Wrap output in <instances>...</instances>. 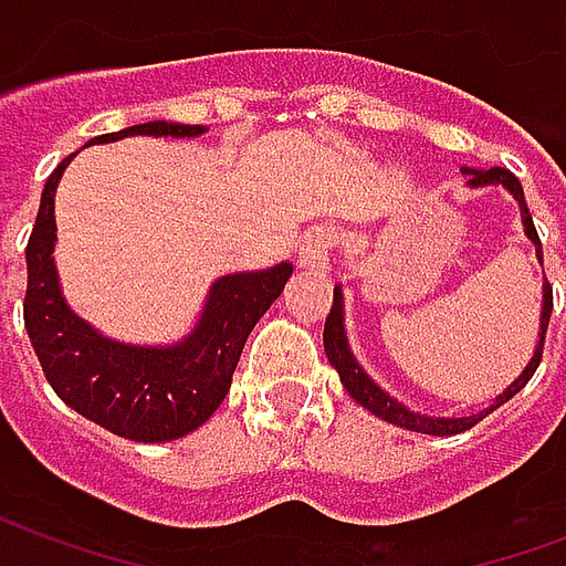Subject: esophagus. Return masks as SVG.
Masks as SVG:
<instances>
[{"mask_svg":"<svg viewBox=\"0 0 566 566\" xmlns=\"http://www.w3.org/2000/svg\"><path fill=\"white\" fill-rule=\"evenodd\" d=\"M333 245H336V235L327 230V227H318L306 235V242L300 245V270L312 272V275H324L327 272V263H331Z\"/></svg>","mask_w":566,"mask_h":566,"instance_id":"34e87169","label":"esophagus"}]
</instances>
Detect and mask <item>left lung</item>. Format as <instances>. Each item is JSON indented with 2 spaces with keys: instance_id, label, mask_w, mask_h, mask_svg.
I'll return each instance as SVG.
<instances>
[{
  "instance_id": "obj_1",
  "label": "left lung",
  "mask_w": 566,
  "mask_h": 566,
  "mask_svg": "<svg viewBox=\"0 0 566 566\" xmlns=\"http://www.w3.org/2000/svg\"><path fill=\"white\" fill-rule=\"evenodd\" d=\"M463 172L470 175V185L482 187V185H503L510 190L512 197L518 199V206H522V221H524V233L527 239H534L536 242V254L543 260V245H539V235H536L534 218H531V209H527V202H524V190L522 181L510 172V169H503V166H494V169H485V172H470V169H463ZM548 318H552V284L546 282V291H543V318H539V345H536L534 357H531V364L524 369L518 379L512 381L506 391L500 394L494 403L488 406L485 412H479V416H467V418H427L418 416V412H409L406 406H400L397 400H391L388 394L381 391L376 381L369 379L364 369L357 367V360L348 352V339H345V327H343V294H339V287L333 291V306L331 315H327V324H324V352H327V360L333 364V369L339 373V379H343L345 391L352 394V400L369 409L373 416L385 418V421H391L397 427H406V430H416V433H430V437H451V433H463V430H470L475 427L485 416H491L494 409L512 400L515 394L522 391L524 385L531 381V376L539 367V360H543V345H546V331H548Z\"/></svg>"
}]
</instances>
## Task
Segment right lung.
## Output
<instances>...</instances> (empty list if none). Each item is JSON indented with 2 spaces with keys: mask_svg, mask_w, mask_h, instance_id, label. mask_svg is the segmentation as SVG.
I'll use <instances>...</instances> for the list:
<instances>
[{
  "mask_svg": "<svg viewBox=\"0 0 566 566\" xmlns=\"http://www.w3.org/2000/svg\"><path fill=\"white\" fill-rule=\"evenodd\" d=\"M202 127L150 120L120 133H105L87 145L124 136H199ZM66 160L44 181L42 206L27 242V296L23 324L39 355L44 379L56 397L84 418L117 437L166 442L206 424L230 391L248 333L263 318L291 279L294 266L279 263L266 272H235L214 282L197 331L181 345L139 348L103 339L72 315L60 296L54 251V190Z\"/></svg>",
  "mask_w": 566,
  "mask_h": 566,
  "instance_id": "add662e5",
  "label": "right lung"
}]
</instances>
